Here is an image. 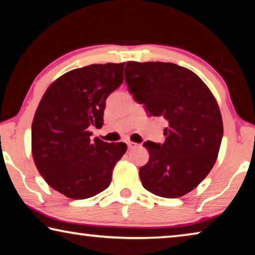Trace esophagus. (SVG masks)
I'll return each mask as SVG.
<instances>
[{
    "mask_svg": "<svg viewBox=\"0 0 255 255\" xmlns=\"http://www.w3.org/2000/svg\"><path fill=\"white\" fill-rule=\"evenodd\" d=\"M127 145H128V148H129V149H131V148H135L136 146H138V144H136V143H132V141H128Z\"/></svg>",
    "mask_w": 255,
    "mask_h": 255,
    "instance_id": "1",
    "label": "esophagus"
}]
</instances>
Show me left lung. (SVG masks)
Returning a JSON list of instances; mask_svg holds the SVG:
<instances>
[{"label": "left lung", "mask_w": 255, "mask_h": 255, "mask_svg": "<svg viewBox=\"0 0 255 255\" xmlns=\"http://www.w3.org/2000/svg\"><path fill=\"white\" fill-rule=\"evenodd\" d=\"M125 81L148 116L169 123L163 144L145 141L149 159L139 169L143 187L163 198H179L204 180L217 159L223 120L204 82L172 63L127 62Z\"/></svg>", "instance_id": "1"}]
</instances>
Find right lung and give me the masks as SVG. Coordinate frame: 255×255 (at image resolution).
Listing matches in <instances>:
<instances>
[{"mask_svg":"<svg viewBox=\"0 0 255 255\" xmlns=\"http://www.w3.org/2000/svg\"><path fill=\"white\" fill-rule=\"evenodd\" d=\"M124 66L93 64L65 73L47 89L34 114V164L51 188L71 199H86L109 187L112 170L127 150L122 141L92 140L89 130L102 127L106 100L123 83Z\"/></svg>","mask_w":255,"mask_h":255,"instance_id":"right-lung-1","label":"right lung"}]
</instances>
